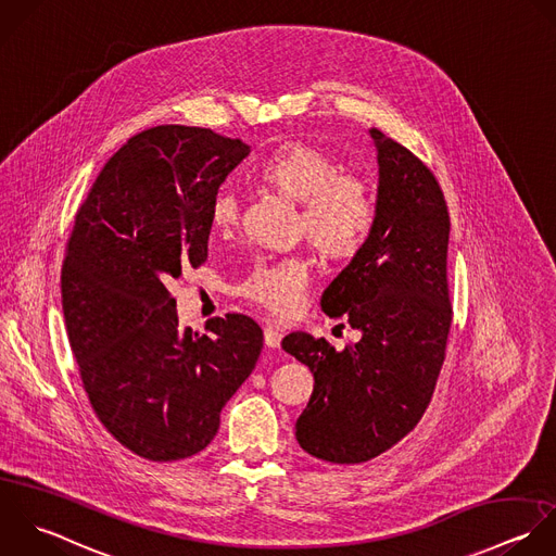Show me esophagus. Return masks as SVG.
<instances>
[{"label": "esophagus", "instance_id": "34e87169", "mask_svg": "<svg viewBox=\"0 0 556 556\" xmlns=\"http://www.w3.org/2000/svg\"><path fill=\"white\" fill-rule=\"evenodd\" d=\"M264 342H266L268 349H279V344H281V331H279L277 327H273V325H266V329H264Z\"/></svg>", "mask_w": 556, "mask_h": 556}]
</instances>
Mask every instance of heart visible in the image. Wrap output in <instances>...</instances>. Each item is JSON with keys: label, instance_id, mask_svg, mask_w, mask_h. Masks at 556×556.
<instances>
[{"label": "heart", "instance_id": "b5f03b06", "mask_svg": "<svg viewBox=\"0 0 556 556\" xmlns=\"http://www.w3.org/2000/svg\"><path fill=\"white\" fill-rule=\"evenodd\" d=\"M257 175L301 203L299 229L323 257L351 260L366 247L377 220L372 190L362 177L340 173V164L325 151L299 142L286 144L262 162ZM210 220L216 231H231L240 220L238 197L229 190L218 192ZM307 283L309 268L303 260L257 262L233 286V294L286 318L301 307Z\"/></svg>", "mask_w": 556, "mask_h": 556}]
</instances>
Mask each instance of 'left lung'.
<instances>
[{"instance_id": "obj_1", "label": "left lung", "mask_w": 556, "mask_h": 556, "mask_svg": "<svg viewBox=\"0 0 556 556\" xmlns=\"http://www.w3.org/2000/svg\"><path fill=\"white\" fill-rule=\"evenodd\" d=\"M370 136L379 162L375 229L320 299L323 312L359 331V340L336 351L325 338L294 331L281 342L314 372L296 440L331 464L370 462L414 431L431 403L453 323L444 192L407 147L377 127Z\"/></svg>"}]
</instances>
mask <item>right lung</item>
Listing matches in <instances>:
<instances>
[{"label": "right lung", "instance_id": "add662e5", "mask_svg": "<svg viewBox=\"0 0 556 556\" xmlns=\"http://www.w3.org/2000/svg\"><path fill=\"white\" fill-rule=\"evenodd\" d=\"M249 151L203 127H151L105 162L75 216L60 275L68 344L97 418L142 459L201 453L262 353L242 314L179 329L168 292L207 260L212 201Z\"/></svg>", "mask_w": 556, "mask_h": 556}]
</instances>
